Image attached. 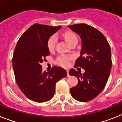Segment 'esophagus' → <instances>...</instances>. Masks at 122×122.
<instances>
[{
	"label": "esophagus",
	"instance_id": "obj_1",
	"mask_svg": "<svg viewBox=\"0 0 122 122\" xmlns=\"http://www.w3.org/2000/svg\"><path fill=\"white\" fill-rule=\"evenodd\" d=\"M66 71H67V76L69 77V76H70V75H69V70H67Z\"/></svg>",
	"mask_w": 122,
	"mask_h": 122
}]
</instances>
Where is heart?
<instances>
[{
	"instance_id": "obj_1",
	"label": "heart",
	"mask_w": 122,
	"mask_h": 122,
	"mask_svg": "<svg viewBox=\"0 0 122 122\" xmlns=\"http://www.w3.org/2000/svg\"><path fill=\"white\" fill-rule=\"evenodd\" d=\"M63 36H64V39L66 40V41L67 42V43L69 44V45H71L73 42L77 41V36L73 32H71V31H66V32L64 33ZM56 41H57V38H56V36L55 35L51 36L49 38L48 41L47 45H48V50H50V51L54 50V49L55 48V45H56ZM70 59L71 58L69 57V56H61L58 59V61L59 64L60 65H61V66H67L69 64Z\"/></svg>"
}]
</instances>
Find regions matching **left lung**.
Masks as SVG:
<instances>
[{"label": "left lung", "mask_w": 122, "mask_h": 122, "mask_svg": "<svg viewBox=\"0 0 122 122\" xmlns=\"http://www.w3.org/2000/svg\"><path fill=\"white\" fill-rule=\"evenodd\" d=\"M81 39V56L76 59L74 67H82L84 74L75 69L69 74L76 77L78 84L70 89L72 97L79 102L94 99L105 87L112 67L110 47L107 39L98 30L85 23L68 26Z\"/></svg>", "instance_id": "1"}]
</instances>
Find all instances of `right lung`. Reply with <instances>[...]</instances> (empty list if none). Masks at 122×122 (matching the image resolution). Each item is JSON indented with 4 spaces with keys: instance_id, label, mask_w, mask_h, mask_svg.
Returning a JSON list of instances; mask_svg holds the SVG:
<instances>
[{
    "instance_id": "add662e5",
    "label": "right lung",
    "mask_w": 122,
    "mask_h": 122,
    "mask_svg": "<svg viewBox=\"0 0 122 122\" xmlns=\"http://www.w3.org/2000/svg\"><path fill=\"white\" fill-rule=\"evenodd\" d=\"M61 26L35 23L18 40L14 50L12 64L16 82L21 91L36 102L50 101L55 94V86L67 76L65 69L54 66L49 72L41 65L50 55L48 41Z\"/></svg>"
}]
</instances>
